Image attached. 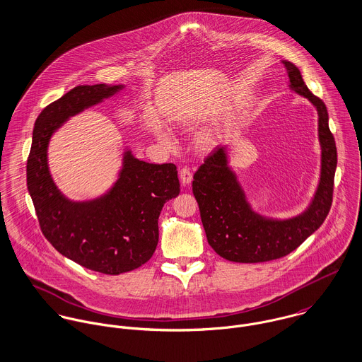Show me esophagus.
Wrapping results in <instances>:
<instances>
[{"instance_id":"obj_1","label":"esophagus","mask_w":362,"mask_h":362,"mask_svg":"<svg viewBox=\"0 0 362 362\" xmlns=\"http://www.w3.org/2000/svg\"><path fill=\"white\" fill-rule=\"evenodd\" d=\"M180 180L182 182V185H189L192 181V173L188 167H182L180 170Z\"/></svg>"}]
</instances>
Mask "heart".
Listing matches in <instances>:
<instances>
[{"mask_svg":"<svg viewBox=\"0 0 362 362\" xmlns=\"http://www.w3.org/2000/svg\"><path fill=\"white\" fill-rule=\"evenodd\" d=\"M191 114H192V112H191L189 110H184V111L177 112V115L174 117V119H175L178 124H188V122L191 121ZM157 136H158V139H160L161 142H164V144H168V142H170L168 135H167L164 131H161V129L157 131ZM217 144H218V135H217L214 131H211V129L201 131V132L195 136V139H194L195 148H197L198 151H201V152H205V153L213 151V149L217 146Z\"/></svg>","mask_w":362,"mask_h":362,"instance_id":"heart-1","label":"heart"}]
</instances>
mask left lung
Returning <instances> with one entry per match:
<instances>
[{"mask_svg": "<svg viewBox=\"0 0 362 362\" xmlns=\"http://www.w3.org/2000/svg\"><path fill=\"white\" fill-rule=\"evenodd\" d=\"M290 78V89L304 96L317 111L320 144V178L310 206L290 218H273L255 211L228 165L227 146H217L198 168L192 192L199 205L207 243L221 258L238 263H258L283 258L297 250L325 221L333 199L337 165L334 138L329 129L325 103L312 95L300 69L281 61Z\"/></svg>", "mask_w": 362, "mask_h": 362, "instance_id": "1", "label": "left lung"}]
</instances>
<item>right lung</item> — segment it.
<instances>
[{
	"mask_svg": "<svg viewBox=\"0 0 362 362\" xmlns=\"http://www.w3.org/2000/svg\"><path fill=\"white\" fill-rule=\"evenodd\" d=\"M124 85H81L37 117L26 177L42 233L65 258L104 273L121 274L146 263L158 243V216L180 194L177 167L152 164L125 151L114 185L90 201L68 199L52 181L47 149L66 119L102 103Z\"/></svg>",
	"mask_w": 362,
	"mask_h": 362,
	"instance_id": "1",
	"label": "right lung"
}]
</instances>
